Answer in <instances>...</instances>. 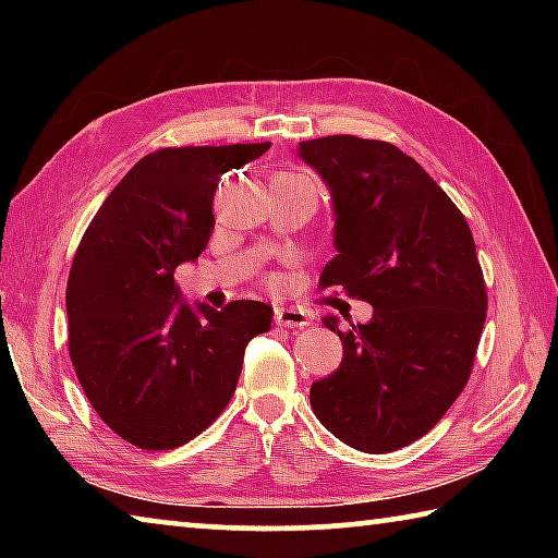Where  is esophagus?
Wrapping results in <instances>:
<instances>
[{
	"label": "esophagus",
	"mask_w": 558,
	"mask_h": 558,
	"mask_svg": "<svg viewBox=\"0 0 558 558\" xmlns=\"http://www.w3.org/2000/svg\"><path fill=\"white\" fill-rule=\"evenodd\" d=\"M276 323L282 327H307L310 315L302 307H278Z\"/></svg>",
	"instance_id": "1"
}]
</instances>
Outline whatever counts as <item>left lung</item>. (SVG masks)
Instances as JSON below:
<instances>
[{
    "label": "left lung",
    "instance_id": "8db88e82",
    "mask_svg": "<svg viewBox=\"0 0 558 558\" xmlns=\"http://www.w3.org/2000/svg\"><path fill=\"white\" fill-rule=\"evenodd\" d=\"M298 155L332 196L335 248L319 286L374 315L342 332V364L310 386L319 423L362 452H391L436 426L465 389L487 292L470 226L413 157L381 140L329 135Z\"/></svg>",
    "mask_w": 558,
    "mask_h": 558
}]
</instances>
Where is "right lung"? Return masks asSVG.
<instances>
[{
    "label": "right lung",
    "instance_id": "obj_1",
    "mask_svg": "<svg viewBox=\"0 0 558 558\" xmlns=\"http://www.w3.org/2000/svg\"><path fill=\"white\" fill-rule=\"evenodd\" d=\"M268 147L145 155L83 233L65 288L71 362L93 409L132 446L172 450L209 428L235 391L245 344L270 329L266 302L192 305L174 282L211 239L221 177Z\"/></svg>",
    "mask_w": 558,
    "mask_h": 558
}]
</instances>
